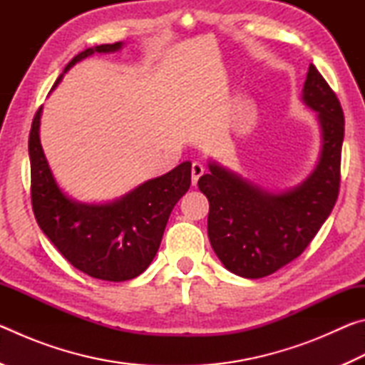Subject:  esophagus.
Returning <instances> with one entry per match:
<instances>
[{
  "instance_id": "34e87169",
  "label": "esophagus",
  "mask_w": 365,
  "mask_h": 365,
  "mask_svg": "<svg viewBox=\"0 0 365 365\" xmlns=\"http://www.w3.org/2000/svg\"><path fill=\"white\" fill-rule=\"evenodd\" d=\"M202 174H205V165L201 163L191 164V182H193V185L197 183V180H200V177Z\"/></svg>"
}]
</instances>
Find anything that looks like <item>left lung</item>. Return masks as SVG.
Returning <instances> with one entry per match:
<instances>
[{"label": "left lung", "mask_w": 365, "mask_h": 365, "mask_svg": "<svg viewBox=\"0 0 365 365\" xmlns=\"http://www.w3.org/2000/svg\"><path fill=\"white\" fill-rule=\"evenodd\" d=\"M302 101L317 113L322 153L316 170L301 185L270 193L215 163L197 180L209 201L212 250L225 269L245 279L267 277L298 257L338 200L344 115L335 91L312 64Z\"/></svg>", "instance_id": "obj_1"}]
</instances>
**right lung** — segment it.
Returning a JSON list of instances; mask_svg holds the SVG:
<instances>
[{
	"instance_id": "right-lung-1",
	"label": "right lung",
	"mask_w": 365,
	"mask_h": 365,
	"mask_svg": "<svg viewBox=\"0 0 365 365\" xmlns=\"http://www.w3.org/2000/svg\"><path fill=\"white\" fill-rule=\"evenodd\" d=\"M122 41L78 53L56 80L93 53H114ZM53 86V88H54ZM38 108L29 135L30 195L43 233L73 267L93 279L125 282L148 269L156 256L169 215L191 183V163L135 188L108 205H85L71 200L58 187L40 143Z\"/></svg>"
}]
</instances>
